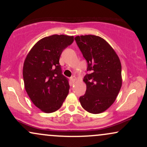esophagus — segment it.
I'll use <instances>...</instances> for the list:
<instances>
[{
	"label": "esophagus",
	"instance_id": "1",
	"mask_svg": "<svg viewBox=\"0 0 147 147\" xmlns=\"http://www.w3.org/2000/svg\"><path fill=\"white\" fill-rule=\"evenodd\" d=\"M70 80H71V81L72 83H75L76 81V80H77V79H76V77H75V76H72V77H70Z\"/></svg>",
	"mask_w": 147,
	"mask_h": 147
}]
</instances>
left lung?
Listing matches in <instances>:
<instances>
[{
    "label": "left lung",
    "instance_id": "obj_1",
    "mask_svg": "<svg viewBox=\"0 0 147 147\" xmlns=\"http://www.w3.org/2000/svg\"><path fill=\"white\" fill-rule=\"evenodd\" d=\"M78 47L87 63L83 81L86 92L79 98L87 112L99 114L114 103L122 85L121 64L117 54L104 38L95 35L75 37Z\"/></svg>",
    "mask_w": 147,
    "mask_h": 147
}]
</instances>
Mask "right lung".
<instances>
[{
	"label": "right lung",
	"instance_id": "1",
	"mask_svg": "<svg viewBox=\"0 0 147 147\" xmlns=\"http://www.w3.org/2000/svg\"><path fill=\"white\" fill-rule=\"evenodd\" d=\"M74 41L73 36L53 34L38 40L24 63V87L31 101L42 112L62 107L69 92L68 79L59 63L61 53Z\"/></svg>",
	"mask_w": 147,
	"mask_h": 147
}]
</instances>
